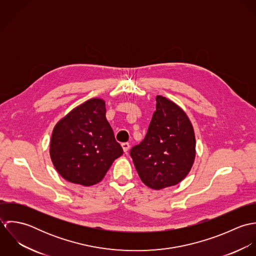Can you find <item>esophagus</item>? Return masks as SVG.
I'll list each match as a JSON object with an SVG mask.
<instances>
[{
  "mask_svg": "<svg viewBox=\"0 0 256 256\" xmlns=\"http://www.w3.org/2000/svg\"><path fill=\"white\" fill-rule=\"evenodd\" d=\"M121 146H122V148H123L124 152H127V150H129V148H130V145H129L128 143H122V144H121Z\"/></svg>",
  "mask_w": 256,
  "mask_h": 256,
  "instance_id": "esophagus-1",
  "label": "esophagus"
}]
</instances>
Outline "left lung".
I'll return each instance as SVG.
<instances>
[{
  "label": "left lung",
  "mask_w": 256,
  "mask_h": 256,
  "mask_svg": "<svg viewBox=\"0 0 256 256\" xmlns=\"http://www.w3.org/2000/svg\"><path fill=\"white\" fill-rule=\"evenodd\" d=\"M156 100L146 136L130 150V156L141 180L158 190L180 182L188 174L195 158V136L180 106L160 96Z\"/></svg>",
  "instance_id": "8db88e82"
}]
</instances>
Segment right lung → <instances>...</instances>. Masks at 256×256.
I'll return each mask as SVG.
<instances>
[{
    "label": "right lung",
    "mask_w": 256,
    "mask_h": 256,
    "mask_svg": "<svg viewBox=\"0 0 256 256\" xmlns=\"http://www.w3.org/2000/svg\"><path fill=\"white\" fill-rule=\"evenodd\" d=\"M106 104L92 98L55 126L50 143L52 162L66 180L84 186L100 182L123 154L106 117Z\"/></svg>",
    "instance_id": "1"
}]
</instances>
